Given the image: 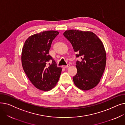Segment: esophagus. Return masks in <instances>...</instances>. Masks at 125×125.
<instances>
[{"instance_id":"1","label":"esophagus","mask_w":125,"mask_h":125,"mask_svg":"<svg viewBox=\"0 0 125 125\" xmlns=\"http://www.w3.org/2000/svg\"><path fill=\"white\" fill-rule=\"evenodd\" d=\"M70 66V64H67V65H64V66H63L62 67H63V68H68V67H69Z\"/></svg>"}]
</instances>
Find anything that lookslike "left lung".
Returning <instances> with one entry per match:
<instances>
[{"instance_id": "obj_1", "label": "left lung", "mask_w": 125, "mask_h": 125, "mask_svg": "<svg viewBox=\"0 0 125 125\" xmlns=\"http://www.w3.org/2000/svg\"><path fill=\"white\" fill-rule=\"evenodd\" d=\"M63 35L73 45L76 57L81 59L76 62L77 72L73 77L75 85L84 91L94 88L105 68L106 55L103 43L91 31L69 30Z\"/></svg>"}]
</instances>
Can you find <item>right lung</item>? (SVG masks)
Here are the masks:
<instances>
[{"label":"right lung","instance_id":"right-lung-1","mask_svg":"<svg viewBox=\"0 0 125 125\" xmlns=\"http://www.w3.org/2000/svg\"><path fill=\"white\" fill-rule=\"evenodd\" d=\"M57 31H45L29 36L22 51V66L31 83L38 89L48 91L59 81L62 68L57 67L49 55L52 42L59 34ZM50 60L52 62L49 63ZM48 63L49 66H48Z\"/></svg>","mask_w":125,"mask_h":125}]
</instances>
